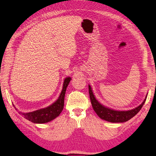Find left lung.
<instances>
[{"instance_id": "1", "label": "left lung", "mask_w": 156, "mask_h": 156, "mask_svg": "<svg viewBox=\"0 0 156 156\" xmlns=\"http://www.w3.org/2000/svg\"><path fill=\"white\" fill-rule=\"evenodd\" d=\"M88 92H89L90 99L92 108H93L96 114L101 119L111 122V123H123V122H126L131 119L132 117L136 115L139 112V111L142 108L143 105L144 104L147 98L146 96V98L139 106H138L133 109H131V110L116 111L105 107L102 106V104H100L98 102V100H96L90 85H88Z\"/></svg>"}]
</instances>
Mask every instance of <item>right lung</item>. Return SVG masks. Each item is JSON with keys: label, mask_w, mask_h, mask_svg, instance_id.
I'll use <instances>...</instances> for the list:
<instances>
[{"label": "right lung", "mask_w": 156, "mask_h": 156, "mask_svg": "<svg viewBox=\"0 0 156 156\" xmlns=\"http://www.w3.org/2000/svg\"><path fill=\"white\" fill-rule=\"evenodd\" d=\"M70 81V77H67L65 79L60 96H59L58 99L56 102L52 104L51 106L39 109V110H36L35 112L27 113L20 112V113L24 117V118L34 123H45L55 119L56 117L60 114V113L64 109L66 88L68 87Z\"/></svg>", "instance_id": "1"}]
</instances>
